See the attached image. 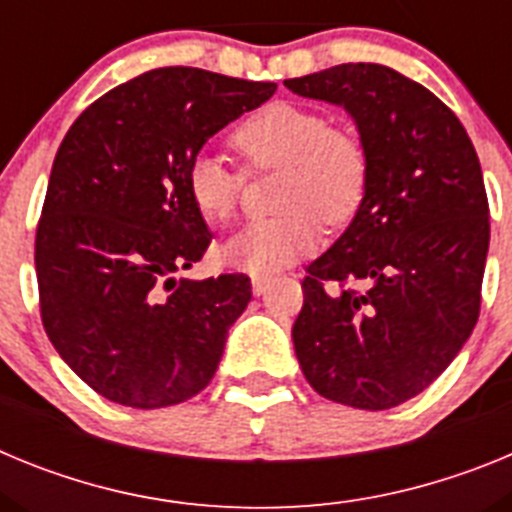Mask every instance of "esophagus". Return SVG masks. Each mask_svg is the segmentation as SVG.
Wrapping results in <instances>:
<instances>
[{"mask_svg": "<svg viewBox=\"0 0 512 512\" xmlns=\"http://www.w3.org/2000/svg\"><path fill=\"white\" fill-rule=\"evenodd\" d=\"M269 287H271L269 277H253L251 279V289H253V295H256V297L266 295V292H269Z\"/></svg>", "mask_w": 512, "mask_h": 512, "instance_id": "esophagus-1", "label": "esophagus"}]
</instances>
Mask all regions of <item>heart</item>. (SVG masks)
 <instances>
[{
	"instance_id": "1",
	"label": "heart",
	"mask_w": 512,
	"mask_h": 512,
	"mask_svg": "<svg viewBox=\"0 0 512 512\" xmlns=\"http://www.w3.org/2000/svg\"><path fill=\"white\" fill-rule=\"evenodd\" d=\"M233 146L251 166H284L279 217L251 223L217 248L228 269L266 277L312 253L320 217L346 223L359 210L369 182L366 151L354 135L333 130L320 112L277 102L248 117ZM187 192L207 223H225L238 205L241 174L212 153H197L187 169Z\"/></svg>"
}]
</instances>
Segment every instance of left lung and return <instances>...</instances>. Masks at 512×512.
Instances as JSON below:
<instances>
[{
	"label": "left lung",
	"instance_id": "left-lung-1",
	"mask_svg": "<svg viewBox=\"0 0 512 512\" xmlns=\"http://www.w3.org/2000/svg\"><path fill=\"white\" fill-rule=\"evenodd\" d=\"M284 87L343 107L369 161L354 220L307 266L297 361L328 400L395 408L454 361L477 325L490 248L477 151L436 94L390 66L341 63Z\"/></svg>",
	"mask_w": 512,
	"mask_h": 512
}]
</instances>
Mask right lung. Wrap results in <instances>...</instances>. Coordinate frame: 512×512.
<instances>
[{"instance_id": "add662e5", "label": "right lung", "mask_w": 512, "mask_h": 512, "mask_svg": "<svg viewBox=\"0 0 512 512\" xmlns=\"http://www.w3.org/2000/svg\"><path fill=\"white\" fill-rule=\"evenodd\" d=\"M274 92L166 66L99 97L63 138L35 238L40 315L58 356L107 400L169 408L215 377L251 279L176 277L212 238L187 169Z\"/></svg>"}]
</instances>
